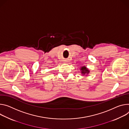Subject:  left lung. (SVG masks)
I'll return each instance as SVG.
<instances>
[{"label":"left lung","mask_w":129,"mask_h":129,"mask_svg":"<svg viewBox=\"0 0 129 129\" xmlns=\"http://www.w3.org/2000/svg\"><path fill=\"white\" fill-rule=\"evenodd\" d=\"M80 70H81V73L83 74H88L90 72L89 70H88V69L86 68V67H82L80 69Z\"/></svg>","instance_id":"obj_1"}]
</instances>
